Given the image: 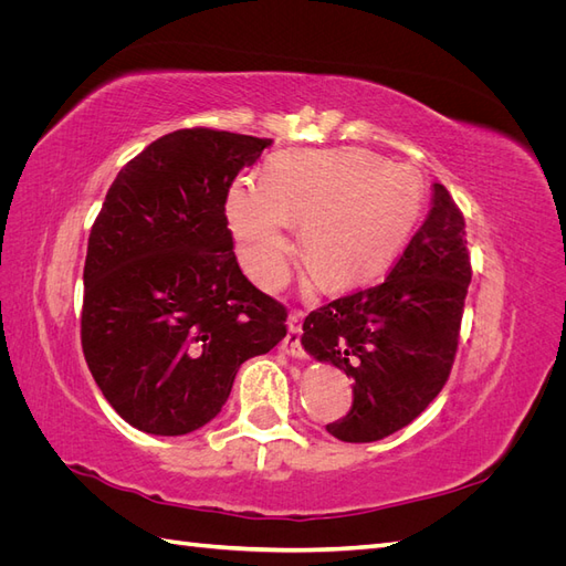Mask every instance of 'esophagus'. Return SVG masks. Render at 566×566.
<instances>
[{
  "instance_id": "1",
  "label": "esophagus",
  "mask_w": 566,
  "mask_h": 566,
  "mask_svg": "<svg viewBox=\"0 0 566 566\" xmlns=\"http://www.w3.org/2000/svg\"><path fill=\"white\" fill-rule=\"evenodd\" d=\"M300 318H302V312L290 314V318H287V335L283 337V352L290 354V356L304 358L306 352H304L302 342H300V337H302V323H300Z\"/></svg>"
}]
</instances>
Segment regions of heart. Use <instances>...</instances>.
<instances>
[{"mask_svg": "<svg viewBox=\"0 0 566 566\" xmlns=\"http://www.w3.org/2000/svg\"><path fill=\"white\" fill-rule=\"evenodd\" d=\"M424 205L413 167L358 148L281 153L262 179H235L227 221L250 279L279 287L290 266V224L300 260L325 287H352L382 273L413 235Z\"/></svg>", "mask_w": 566, "mask_h": 566, "instance_id": "b5f03b06", "label": "heart"}]
</instances>
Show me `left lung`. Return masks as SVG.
Listing matches in <instances>:
<instances>
[{
    "instance_id": "8db88e82",
    "label": "left lung",
    "mask_w": 566,
    "mask_h": 566,
    "mask_svg": "<svg viewBox=\"0 0 566 566\" xmlns=\"http://www.w3.org/2000/svg\"><path fill=\"white\" fill-rule=\"evenodd\" d=\"M470 281L465 217L434 184L432 210L389 276L304 318V349L354 380L349 413L325 430L378 441L430 406L449 380Z\"/></svg>"
}]
</instances>
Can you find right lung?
Returning a JSON list of instances; mask_svg holds the SVG:
<instances>
[{
	"mask_svg": "<svg viewBox=\"0 0 566 566\" xmlns=\"http://www.w3.org/2000/svg\"><path fill=\"white\" fill-rule=\"evenodd\" d=\"M271 139L208 127L146 146L108 188L84 260L82 352L117 416L179 437L227 403L235 373L285 337L287 312L233 254L227 193Z\"/></svg>",
	"mask_w": 566,
	"mask_h": 566,
	"instance_id": "add662e5",
	"label": "right lung"
}]
</instances>
